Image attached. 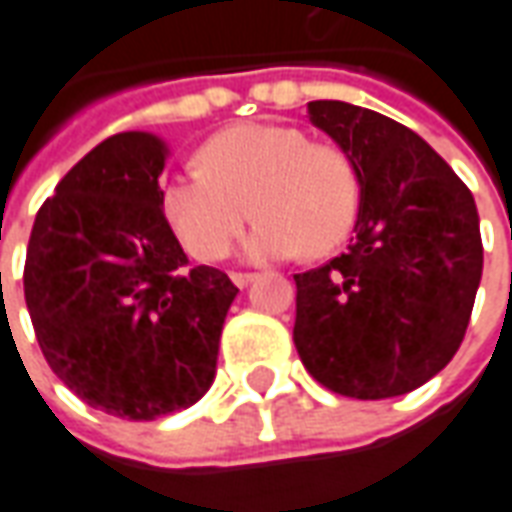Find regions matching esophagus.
<instances>
[{"label": "esophagus", "mask_w": 512, "mask_h": 512, "mask_svg": "<svg viewBox=\"0 0 512 512\" xmlns=\"http://www.w3.org/2000/svg\"><path fill=\"white\" fill-rule=\"evenodd\" d=\"M230 279H233L235 288H246V285L255 279V274H241V271H233V274H230Z\"/></svg>", "instance_id": "obj_1"}]
</instances>
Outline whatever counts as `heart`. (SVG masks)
I'll return each mask as SVG.
<instances>
[{
	"label": "heart",
	"instance_id": "1",
	"mask_svg": "<svg viewBox=\"0 0 512 512\" xmlns=\"http://www.w3.org/2000/svg\"><path fill=\"white\" fill-rule=\"evenodd\" d=\"M202 167L161 180L164 219L200 260H219L257 213L244 241L246 260H282L329 252L351 233L359 180L343 150L310 142L301 128L238 123L211 136Z\"/></svg>",
	"mask_w": 512,
	"mask_h": 512
}]
</instances>
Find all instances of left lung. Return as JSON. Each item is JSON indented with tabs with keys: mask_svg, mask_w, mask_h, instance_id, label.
I'll list each match as a JSON object with an SVG mask.
<instances>
[{
	"mask_svg": "<svg viewBox=\"0 0 512 512\" xmlns=\"http://www.w3.org/2000/svg\"><path fill=\"white\" fill-rule=\"evenodd\" d=\"M307 115L351 161L359 213L345 255L293 277V343L337 395H406L461 348L483 277L477 205L411 128L345 101Z\"/></svg>",
	"mask_w": 512,
	"mask_h": 512,
	"instance_id": "8db88e82",
	"label": "left lung"
}]
</instances>
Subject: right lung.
<instances>
[{"label": "right lung", "instance_id": "add662e5", "mask_svg": "<svg viewBox=\"0 0 512 512\" xmlns=\"http://www.w3.org/2000/svg\"><path fill=\"white\" fill-rule=\"evenodd\" d=\"M169 147L150 131L104 139L57 183L29 235L24 299L40 351L87 406L156 419L216 378L230 277L189 257L164 219Z\"/></svg>", "mask_w": 512, "mask_h": 512}]
</instances>
